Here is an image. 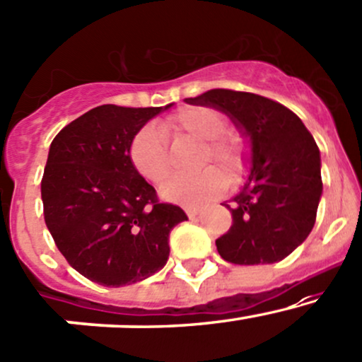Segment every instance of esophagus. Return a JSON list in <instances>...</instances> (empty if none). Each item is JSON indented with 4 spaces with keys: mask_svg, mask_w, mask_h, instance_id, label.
<instances>
[{
    "mask_svg": "<svg viewBox=\"0 0 362 362\" xmlns=\"http://www.w3.org/2000/svg\"><path fill=\"white\" fill-rule=\"evenodd\" d=\"M184 209H185V213H187L189 218H196L201 211L199 206H184Z\"/></svg>",
    "mask_w": 362,
    "mask_h": 362,
    "instance_id": "34e87169",
    "label": "esophagus"
}]
</instances>
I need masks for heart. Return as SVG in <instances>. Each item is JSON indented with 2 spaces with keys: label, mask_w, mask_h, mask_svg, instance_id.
Wrapping results in <instances>:
<instances>
[{
  "label": "heart",
  "mask_w": 362,
  "mask_h": 362,
  "mask_svg": "<svg viewBox=\"0 0 362 362\" xmlns=\"http://www.w3.org/2000/svg\"><path fill=\"white\" fill-rule=\"evenodd\" d=\"M161 130L154 125L139 129L130 141L129 156L132 166L151 184H161L170 175V151L166 136L192 137L204 141L199 166L216 163L226 178L235 180L244 172L245 156L240 141L226 134V120L220 111L208 106H189L161 122ZM225 177L220 170H201L194 175H177L161 187V197L177 204H201L223 192Z\"/></svg>",
  "instance_id": "heart-1"
}]
</instances>
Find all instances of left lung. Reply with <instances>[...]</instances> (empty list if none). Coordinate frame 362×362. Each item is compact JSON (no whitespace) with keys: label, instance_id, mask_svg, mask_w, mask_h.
Returning <instances> with one entry per match:
<instances>
[{"label":"left lung","instance_id":"left-lung-1","mask_svg":"<svg viewBox=\"0 0 362 362\" xmlns=\"http://www.w3.org/2000/svg\"><path fill=\"white\" fill-rule=\"evenodd\" d=\"M189 105L223 111L251 146V173L225 208L232 226L216 249L233 264H272L308 239L323 182L315 139L293 111L252 93L211 89Z\"/></svg>","mask_w":362,"mask_h":362}]
</instances>
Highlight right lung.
I'll return each mask as SVG.
<instances>
[{
  "label": "right lung",
  "instance_id": "add662e5",
  "mask_svg": "<svg viewBox=\"0 0 362 362\" xmlns=\"http://www.w3.org/2000/svg\"><path fill=\"white\" fill-rule=\"evenodd\" d=\"M170 106H98L51 142L41 182L45 221L59 252L90 281L122 287L160 272L170 232L187 220L182 208L158 201L129 156L137 130Z\"/></svg>",
  "mask_w": 362,
  "mask_h": 362
}]
</instances>
